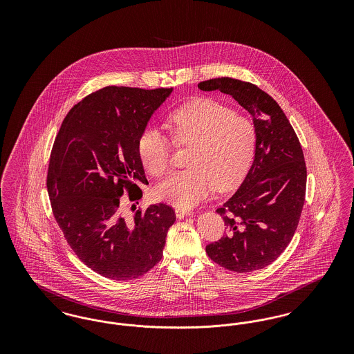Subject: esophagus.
I'll return each instance as SVG.
<instances>
[{
  "instance_id": "esophagus-1",
  "label": "esophagus",
  "mask_w": 354,
  "mask_h": 354,
  "mask_svg": "<svg viewBox=\"0 0 354 354\" xmlns=\"http://www.w3.org/2000/svg\"><path fill=\"white\" fill-rule=\"evenodd\" d=\"M175 214H176V216L178 218H185V216H188V215H191L192 212H191V209L189 208H183V207H176L175 208Z\"/></svg>"
}]
</instances>
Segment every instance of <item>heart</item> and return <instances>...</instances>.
Returning a JSON list of instances; mask_svg holds the SVG:
<instances>
[{
	"instance_id": "b5f03b06",
	"label": "heart",
	"mask_w": 354,
	"mask_h": 354,
	"mask_svg": "<svg viewBox=\"0 0 354 354\" xmlns=\"http://www.w3.org/2000/svg\"><path fill=\"white\" fill-rule=\"evenodd\" d=\"M171 139L176 146H191L188 169L178 171L160 183L159 199L189 208L205 199L216 187H235L245 175L256 149L252 120L211 98L185 103L167 117ZM140 160L151 175L163 176L172 163V143L149 127L138 139Z\"/></svg>"
}]
</instances>
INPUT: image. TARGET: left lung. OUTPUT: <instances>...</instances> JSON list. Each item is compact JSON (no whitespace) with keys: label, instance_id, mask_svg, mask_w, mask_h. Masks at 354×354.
<instances>
[{"label":"left lung","instance_id":"1","mask_svg":"<svg viewBox=\"0 0 354 354\" xmlns=\"http://www.w3.org/2000/svg\"><path fill=\"white\" fill-rule=\"evenodd\" d=\"M198 87L231 95L252 115L257 134L245 179L216 209L227 235L208 244L205 252L225 270H261L284 252L303 212L306 166L300 140L277 102L256 84L223 77Z\"/></svg>","mask_w":354,"mask_h":354}]
</instances>
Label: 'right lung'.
<instances>
[{
    "label": "right lung",
    "instance_id": "add662e5",
    "mask_svg": "<svg viewBox=\"0 0 354 354\" xmlns=\"http://www.w3.org/2000/svg\"><path fill=\"white\" fill-rule=\"evenodd\" d=\"M171 91L103 87L68 111L55 136L46 178L53 215L78 259L103 277L134 280L163 256L174 208L158 203L131 218L119 205L124 192L136 202L149 185L138 139Z\"/></svg>",
    "mask_w": 354,
    "mask_h": 354
}]
</instances>
